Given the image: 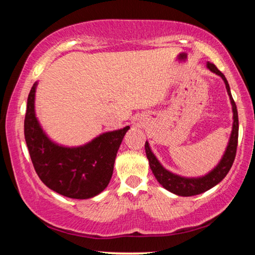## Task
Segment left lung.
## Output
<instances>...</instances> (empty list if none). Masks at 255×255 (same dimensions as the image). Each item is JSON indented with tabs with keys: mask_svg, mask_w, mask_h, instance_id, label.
<instances>
[{
	"mask_svg": "<svg viewBox=\"0 0 255 255\" xmlns=\"http://www.w3.org/2000/svg\"><path fill=\"white\" fill-rule=\"evenodd\" d=\"M207 67H208L211 72L218 74L224 80V82H225L227 93L228 96H230L232 107H233V116H234V117H233L234 123H233V130H232L230 143H228L226 152L224 154L222 161L219 162L218 165L216 166L210 173H208L205 176H201V178H192V179L182 178V176L175 175L164 169V167L157 161V158L154 156V154L152 153V150H150L147 141L145 143L146 156L148 158L150 170H152V172L154 173L155 178H156L158 182L163 185V188H165L166 190H169V191L173 192L178 196H183V197L196 196L215 187V185L221 182V181L225 178L228 172H230L236 156L237 141H239V116H237L235 101L233 100L230 85H228V82L226 80L225 75H224L213 63H209V62L207 63Z\"/></svg>",
	"mask_w": 255,
	"mask_h": 255,
	"instance_id": "left-lung-1",
	"label": "left lung"
}]
</instances>
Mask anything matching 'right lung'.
<instances>
[{
	"mask_svg": "<svg viewBox=\"0 0 255 255\" xmlns=\"http://www.w3.org/2000/svg\"><path fill=\"white\" fill-rule=\"evenodd\" d=\"M32 85L24 117V138L34 171L49 189L73 199H88L107 188L119 146L129 126L102 133L91 143L68 148L56 145L42 131L34 115Z\"/></svg>",
	"mask_w": 255,
	"mask_h": 255,
	"instance_id": "right-lung-1",
	"label": "right lung"
}]
</instances>
